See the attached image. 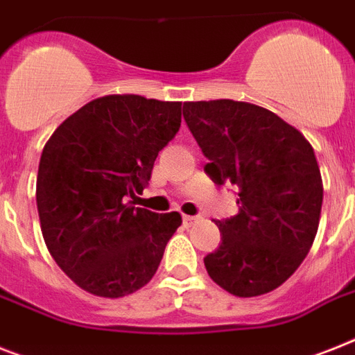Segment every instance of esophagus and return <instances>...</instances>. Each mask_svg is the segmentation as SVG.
<instances>
[{"mask_svg":"<svg viewBox=\"0 0 355 355\" xmlns=\"http://www.w3.org/2000/svg\"><path fill=\"white\" fill-rule=\"evenodd\" d=\"M182 218H184V224H186V226H191V224H195L200 220V217H191V215H184Z\"/></svg>","mask_w":355,"mask_h":355,"instance_id":"1","label":"esophagus"}]
</instances>
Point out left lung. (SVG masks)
Here are the masks:
<instances>
[{
	"label": "left lung",
	"instance_id": "8db88e82",
	"mask_svg": "<svg viewBox=\"0 0 355 355\" xmlns=\"http://www.w3.org/2000/svg\"><path fill=\"white\" fill-rule=\"evenodd\" d=\"M184 120L213 182L239 189V213L218 220L223 243L204 257L207 275L235 297L279 288L310 252L322 178L304 135L268 109L235 100L184 103Z\"/></svg>",
	"mask_w": 355,
	"mask_h": 355
}]
</instances>
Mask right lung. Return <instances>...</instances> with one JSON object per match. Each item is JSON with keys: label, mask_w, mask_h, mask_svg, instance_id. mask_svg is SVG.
Wrapping results in <instances>:
<instances>
[{"label": "right lung", "mask_w": 355, "mask_h": 355, "mask_svg": "<svg viewBox=\"0 0 355 355\" xmlns=\"http://www.w3.org/2000/svg\"><path fill=\"white\" fill-rule=\"evenodd\" d=\"M180 122L182 102L107 94L63 120L45 144L36 180L43 239L85 292L125 297L157 273L182 217L125 200L144 191Z\"/></svg>", "instance_id": "obj_1"}]
</instances>
